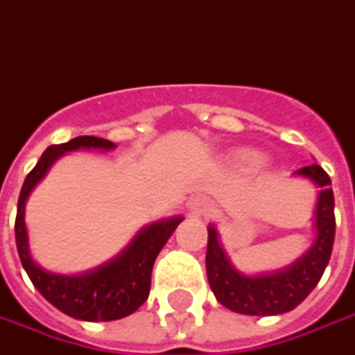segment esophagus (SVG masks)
I'll return each mask as SVG.
<instances>
[{
	"label": "esophagus",
	"mask_w": 355,
	"mask_h": 355,
	"mask_svg": "<svg viewBox=\"0 0 355 355\" xmlns=\"http://www.w3.org/2000/svg\"><path fill=\"white\" fill-rule=\"evenodd\" d=\"M189 208L190 212L196 216H204L210 212V204H208V200L204 196H192L189 200Z\"/></svg>",
	"instance_id": "1"
}]
</instances>
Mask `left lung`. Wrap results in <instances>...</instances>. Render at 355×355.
<instances>
[{"label": "left lung", "instance_id": "left-lung-1", "mask_svg": "<svg viewBox=\"0 0 355 355\" xmlns=\"http://www.w3.org/2000/svg\"><path fill=\"white\" fill-rule=\"evenodd\" d=\"M295 177L306 178L316 184L318 196L314 206V239L311 248L287 267L257 275L241 273L230 261V255L220 243V234L214 224L208 226L206 275L218 302L230 311L250 316H273L293 311L318 285L330 261L336 232L334 192L330 189V177L316 163L299 168Z\"/></svg>", "mask_w": 355, "mask_h": 355}]
</instances>
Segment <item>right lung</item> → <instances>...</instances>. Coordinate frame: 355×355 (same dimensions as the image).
Instances as JSON below:
<instances>
[{"instance_id":"add662e5","label":"right lung","mask_w":355,"mask_h":355,"mask_svg":"<svg viewBox=\"0 0 355 355\" xmlns=\"http://www.w3.org/2000/svg\"><path fill=\"white\" fill-rule=\"evenodd\" d=\"M116 147V143L92 135L74 137L68 143L46 147L39 163L25 178L17 202L15 241H17V253L23 263V269L27 271L35 288L53 306L76 320H86V322H110L129 316L131 312L139 309L151 291V271H153L155 259L184 218L171 216L165 220L147 224L110 261L84 273L64 275V273L49 271L33 259L29 234L25 226V204L29 200L33 189L46 177L51 166L62 155L80 149L114 151Z\"/></svg>"}]
</instances>
